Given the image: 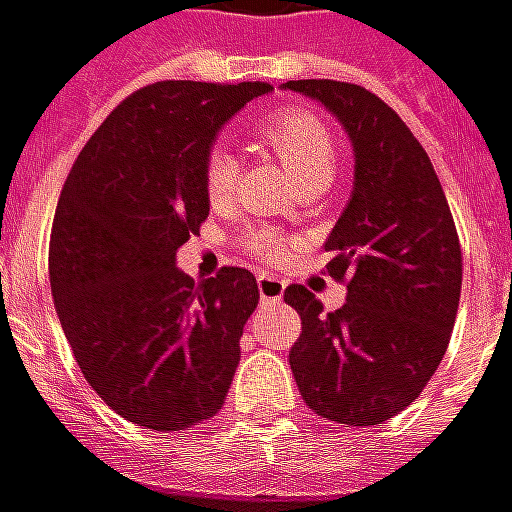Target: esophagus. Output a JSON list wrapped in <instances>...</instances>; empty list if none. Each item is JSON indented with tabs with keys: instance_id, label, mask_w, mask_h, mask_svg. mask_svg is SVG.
I'll use <instances>...</instances> for the list:
<instances>
[{
	"instance_id": "obj_1",
	"label": "esophagus",
	"mask_w": 512,
	"mask_h": 512,
	"mask_svg": "<svg viewBox=\"0 0 512 512\" xmlns=\"http://www.w3.org/2000/svg\"><path fill=\"white\" fill-rule=\"evenodd\" d=\"M257 291H260V302L263 305H277V302L283 300L285 283L277 280V277H271V274H260L257 277Z\"/></svg>"
}]
</instances>
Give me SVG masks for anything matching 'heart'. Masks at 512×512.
<instances>
[{"label": "heart", "mask_w": 512, "mask_h": 512, "mask_svg": "<svg viewBox=\"0 0 512 512\" xmlns=\"http://www.w3.org/2000/svg\"><path fill=\"white\" fill-rule=\"evenodd\" d=\"M257 134L269 142V148L280 156L285 170L294 182H319L333 179L336 170V139L330 128L316 114L302 109H285L271 114ZM238 162L227 148H212L204 162V190L212 204H221L235 193ZM246 246L263 260H277L285 252L283 235L271 229H257L246 235Z\"/></svg>", "instance_id": "b5f03b06"}]
</instances>
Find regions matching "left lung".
Here are the masks:
<instances>
[{"label":"left lung","mask_w":512,"mask_h":512,"mask_svg":"<svg viewBox=\"0 0 512 512\" xmlns=\"http://www.w3.org/2000/svg\"><path fill=\"white\" fill-rule=\"evenodd\" d=\"M322 103L353 142V196L325 241L347 302L322 314L305 285L283 300L302 319L288 353L302 401L344 426L403 412L446 356L462 288V252L429 154L381 97L339 81H288Z\"/></svg>","instance_id":"obj_1"}]
</instances>
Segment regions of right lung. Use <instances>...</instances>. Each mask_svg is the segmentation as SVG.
<instances>
[{
    "mask_svg": "<svg viewBox=\"0 0 512 512\" xmlns=\"http://www.w3.org/2000/svg\"><path fill=\"white\" fill-rule=\"evenodd\" d=\"M269 83L162 81L125 97L86 142L52 218L55 311L83 378L154 431L210 420L260 300L252 271L207 283L176 252L210 215L204 162L218 131Z\"/></svg>",
    "mask_w": 512,
    "mask_h": 512,
    "instance_id": "1",
    "label": "right lung"
}]
</instances>
